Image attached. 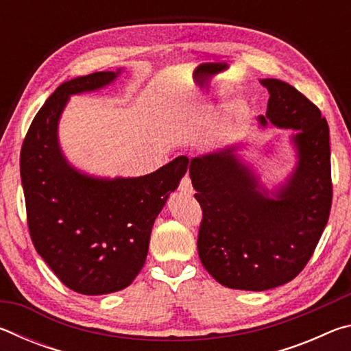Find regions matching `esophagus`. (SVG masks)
<instances>
[{"mask_svg": "<svg viewBox=\"0 0 351 351\" xmlns=\"http://www.w3.org/2000/svg\"><path fill=\"white\" fill-rule=\"evenodd\" d=\"M180 190L182 193H193V187H192V181H190L189 176H184L181 182H180Z\"/></svg>", "mask_w": 351, "mask_h": 351, "instance_id": "1", "label": "esophagus"}]
</instances>
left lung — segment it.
<instances>
[{
  "instance_id": "left-lung-1",
  "label": "left lung",
  "mask_w": 351,
  "mask_h": 351,
  "mask_svg": "<svg viewBox=\"0 0 351 351\" xmlns=\"http://www.w3.org/2000/svg\"><path fill=\"white\" fill-rule=\"evenodd\" d=\"M269 91L261 128L293 130L297 162L272 190L251 162L228 145L189 161L195 198L203 209L198 254L223 287L266 291L293 280L305 268L328 221L332 187L330 130L319 108L294 86L261 79Z\"/></svg>"
}]
</instances>
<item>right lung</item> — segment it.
Returning <instances> with one entry per match:
<instances>
[{
    "instance_id": "right-lung-1",
    "label": "right lung",
    "mask_w": 351,
    "mask_h": 351,
    "mask_svg": "<svg viewBox=\"0 0 351 351\" xmlns=\"http://www.w3.org/2000/svg\"><path fill=\"white\" fill-rule=\"evenodd\" d=\"M122 69L62 83L29 127L20 156L29 232L63 285L100 295L127 288L145 263L152 228L189 167L178 156L150 175L99 178L75 169L58 142L71 96L102 90Z\"/></svg>"
}]
</instances>
